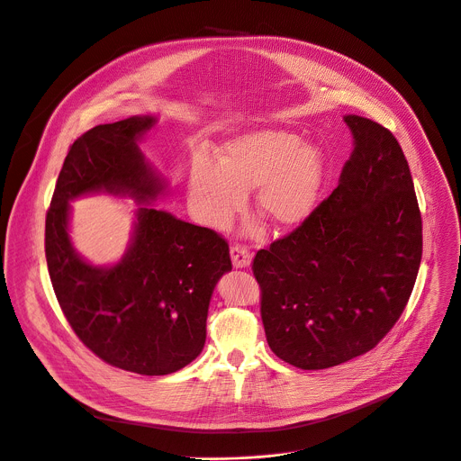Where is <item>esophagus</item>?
Listing matches in <instances>:
<instances>
[{"label": "esophagus", "instance_id": "1", "mask_svg": "<svg viewBox=\"0 0 461 461\" xmlns=\"http://www.w3.org/2000/svg\"><path fill=\"white\" fill-rule=\"evenodd\" d=\"M230 258H232V266L236 269H245L250 266V252L241 245L230 247Z\"/></svg>", "mask_w": 461, "mask_h": 461}]
</instances>
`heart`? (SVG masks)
Segmentation results:
<instances>
[{
	"label": "heart",
	"mask_w": 461,
	"mask_h": 461,
	"mask_svg": "<svg viewBox=\"0 0 461 461\" xmlns=\"http://www.w3.org/2000/svg\"><path fill=\"white\" fill-rule=\"evenodd\" d=\"M326 170L321 146L278 128L249 130L216 148L214 165L194 161L186 179L188 209L201 225L223 229L254 190L257 212L273 227L291 230L315 212Z\"/></svg>",
	"instance_id": "heart-1"
}]
</instances>
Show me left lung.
I'll return each instance as SVG.
<instances>
[{
	"label": "left lung",
	"mask_w": 461,
	"mask_h": 461,
	"mask_svg": "<svg viewBox=\"0 0 461 461\" xmlns=\"http://www.w3.org/2000/svg\"><path fill=\"white\" fill-rule=\"evenodd\" d=\"M344 122L353 149L339 186L252 262L267 344L302 370L375 348L401 317L421 264V214L399 142L370 119Z\"/></svg>",
	"instance_id": "left-lung-1"
}]
</instances>
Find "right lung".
Listing matches in <instances>:
<instances>
[{
  "mask_svg": "<svg viewBox=\"0 0 461 461\" xmlns=\"http://www.w3.org/2000/svg\"><path fill=\"white\" fill-rule=\"evenodd\" d=\"M156 124L133 115L78 137L45 218L47 269L73 331L102 361L140 375H168L195 359L214 287L232 269L221 236L151 207L168 194L139 146ZM96 193L140 204L131 243L110 267L91 265L70 241V201Z\"/></svg>",
  "mask_w": 461,
  "mask_h": 461,
  "instance_id": "right-lung-1",
  "label": "right lung"
}]
</instances>
